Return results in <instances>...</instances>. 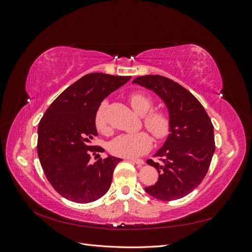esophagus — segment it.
Segmentation results:
<instances>
[{
    "mask_svg": "<svg viewBox=\"0 0 252 252\" xmlns=\"http://www.w3.org/2000/svg\"><path fill=\"white\" fill-rule=\"evenodd\" d=\"M128 161H130L136 165H144V161L143 159H135V158H127Z\"/></svg>",
    "mask_w": 252,
    "mask_h": 252,
    "instance_id": "obj_1",
    "label": "esophagus"
}]
</instances>
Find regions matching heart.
<instances>
[{
  "mask_svg": "<svg viewBox=\"0 0 252 252\" xmlns=\"http://www.w3.org/2000/svg\"><path fill=\"white\" fill-rule=\"evenodd\" d=\"M133 110L143 116V124L154 134L158 140L166 138L170 130V120L168 114L163 110L155 109L152 98L143 93H133L129 95ZM106 103H102L97 108L94 117V125L98 131L108 133L109 127L106 121ZM152 144L151 136L145 131L136 133H126L114 139L110 145V150L113 155L122 158H138L147 152Z\"/></svg>",
  "mask_w": 252,
  "mask_h": 252,
  "instance_id": "obj_1",
  "label": "heart"
}]
</instances>
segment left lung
I'll return each mask as SVG.
<instances>
[{"mask_svg":"<svg viewBox=\"0 0 252 252\" xmlns=\"http://www.w3.org/2000/svg\"><path fill=\"white\" fill-rule=\"evenodd\" d=\"M132 83L146 87L162 98L169 112L170 133L154 156L161 163L147 159L158 179L145 188L161 201L184 197L201 184L216 150L211 120L199 100L180 84L162 75H143Z\"/></svg>","mask_w":252,"mask_h":252,"instance_id":"1","label":"left lung"}]
</instances>
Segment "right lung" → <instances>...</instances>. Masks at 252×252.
<instances>
[{
  "label": "right lung",
  "mask_w": 252,
  "mask_h": 252,
  "mask_svg": "<svg viewBox=\"0 0 252 252\" xmlns=\"http://www.w3.org/2000/svg\"><path fill=\"white\" fill-rule=\"evenodd\" d=\"M130 78L102 72L84 75L51 103L41 119L37 156L48 182L65 199L86 204L110 188L113 170L122 159L108 156L90 162L91 155L104 152L91 144L97 135L94 117L104 98Z\"/></svg>",
  "instance_id": "add662e5"
}]
</instances>
